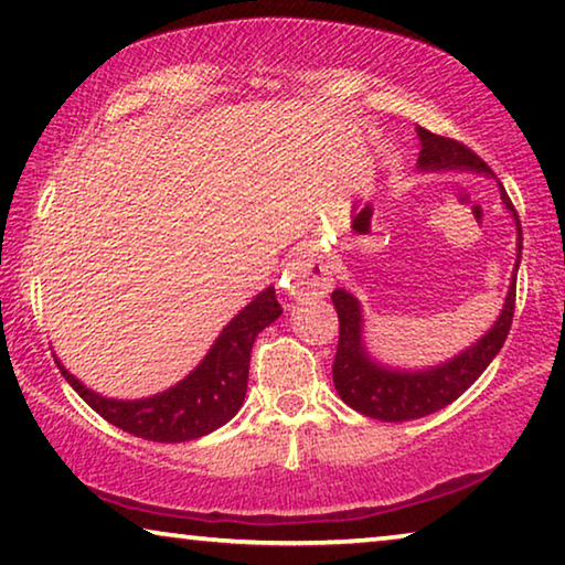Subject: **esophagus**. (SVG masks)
<instances>
[{"label":"esophagus","mask_w":565,"mask_h":565,"mask_svg":"<svg viewBox=\"0 0 565 565\" xmlns=\"http://www.w3.org/2000/svg\"><path fill=\"white\" fill-rule=\"evenodd\" d=\"M286 286L299 297H324L331 289V266L319 248H303L284 268Z\"/></svg>","instance_id":"1"}]
</instances>
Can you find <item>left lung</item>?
I'll return each mask as SVG.
<instances>
[{
  "mask_svg": "<svg viewBox=\"0 0 565 565\" xmlns=\"http://www.w3.org/2000/svg\"><path fill=\"white\" fill-rule=\"evenodd\" d=\"M419 150L417 168L423 173H440V170H470V173L492 175L486 160L472 153L468 146L435 136L425 128H417ZM495 178V175H492ZM500 199L510 211L515 221L518 241H515V268L513 279L508 286V297L500 317L495 319L486 334L478 342H472L452 360L440 362L435 366H425V370H397V366H387L366 352L364 344V315L362 303L347 289L331 291V301H334L337 317H339V344L331 374H334V387L349 407L366 415L372 419H382V423H407V419H417L433 412L443 409L450 402L458 399L465 390L476 382L488 364L495 360V354L503 349L510 324H513L515 311V279L518 266H521V250H523V231L518 213L510 203L505 188L498 183Z\"/></svg>",
  "mask_w": 565,
  "mask_h": 565,
  "instance_id": "left-lung-1",
  "label": "left lung"
}]
</instances>
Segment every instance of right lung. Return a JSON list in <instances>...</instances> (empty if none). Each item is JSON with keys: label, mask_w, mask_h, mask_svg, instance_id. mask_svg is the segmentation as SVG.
I'll list each match as a JSON object with an SVG mask.
<instances>
[{"label": "right lung", "mask_w": 565, "mask_h": 565, "mask_svg": "<svg viewBox=\"0 0 565 565\" xmlns=\"http://www.w3.org/2000/svg\"><path fill=\"white\" fill-rule=\"evenodd\" d=\"M281 311L274 286H268L223 327L209 354L188 377L153 397H103L73 377L57 356L55 362L70 387L110 425L153 443L195 440V437L226 425L244 405L250 347H254L258 331L279 319Z\"/></svg>", "instance_id": "obj_1"}]
</instances>
